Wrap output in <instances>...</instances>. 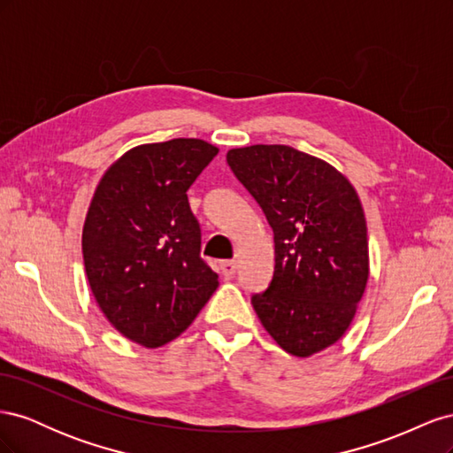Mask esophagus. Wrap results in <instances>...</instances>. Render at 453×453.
<instances>
[{
    "label": "esophagus",
    "mask_w": 453,
    "mask_h": 453,
    "mask_svg": "<svg viewBox=\"0 0 453 453\" xmlns=\"http://www.w3.org/2000/svg\"><path fill=\"white\" fill-rule=\"evenodd\" d=\"M236 268H238V265L234 263V260H223V263H221V273H223L225 278L234 276Z\"/></svg>",
    "instance_id": "34e87169"
}]
</instances>
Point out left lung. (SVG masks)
<instances>
[{
	"mask_svg": "<svg viewBox=\"0 0 453 453\" xmlns=\"http://www.w3.org/2000/svg\"><path fill=\"white\" fill-rule=\"evenodd\" d=\"M226 162L263 208L276 243L273 278L251 304L281 349L311 357L346 334L366 289L357 190L333 164L289 145L230 149Z\"/></svg>",
	"mask_w": 453,
	"mask_h": 453,
	"instance_id": "left-lung-1",
	"label": "left lung"
}]
</instances>
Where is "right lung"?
<instances>
[{"instance_id":"1","label":"right lung","mask_w":453,"mask_h":453,"mask_svg":"<svg viewBox=\"0 0 453 453\" xmlns=\"http://www.w3.org/2000/svg\"><path fill=\"white\" fill-rule=\"evenodd\" d=\"M219 149L177 138L127 150L105 170L83 226L92 295L117 331L155 349L196 319L219 287L200 258L187 190Z\"/></svg>"}]
</instances>
